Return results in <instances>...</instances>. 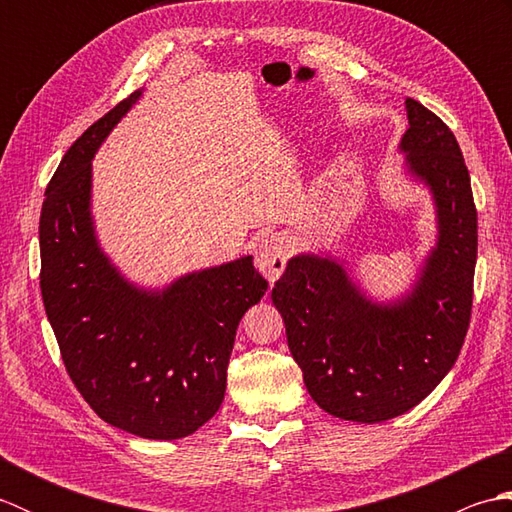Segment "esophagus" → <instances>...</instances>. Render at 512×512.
I'll use <instances>...</instances> for the list:
<instances>
[{
    "label": "esophagus",
    "instance_id": "34e87169",
    "mask_svg": "<svg viewBox=\"0 0 512 512\" xmlns=\"http://www.w3.org/2000/svg\"><path fill=\"white\" fill-rule=\"evenodd\" d=\"M288 255H290V244L284 235H264L259 239L255 246V264L259 268L270 284L281 277V273L286 270L288 264Z\"/></svg>",
    "mask_w": 512,
    "mask_h": 512
}]
</instances>
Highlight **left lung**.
I'll return each instance as SVG.
<instances>
[{
    "instance_id": "obj_1",
    "label": "left lung",
    "mask_w": 512,
    "mask_h": 512,
    "mask_svg": "<svg viewBox=\"0 0 512 512\" xmlns=\"http://www.w3.org/2000/svg\"><path fill=\"white\" fill-rule=\"evenodd\" d=\"M405 110L402 171L429 193L436 213V242L411 284L376 299L343 257L319 250L290 257L270 295L312 400L361 424L396 418L427 398L458 361L471 321L477 213L469 169L436 114L413 99Z\"/></svg>"
}]
</instances>
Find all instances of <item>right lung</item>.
Returning a JSON list of instances; mask_svg holds the SVG:
<instances>
[{
    "label": "right lung",
    "mask_w": 512,
    "mask_h": 512,
    "mask_svg": "<svg viewBox=\"0 0 512 512\" xmlns=\"http://www.w3.org/2000/svg\"><path fill=\"white\" fill-rule=\"evenodd\" d=\"M140 96L96 121L54 171L39 220L41 297L88 405L138 438L180 440L220 409L237 325L268 281L244 255L147 288L105 253L92 213V160Z\"/></svg>",
    "instance_id": "obj_1"
}]
</instances>
